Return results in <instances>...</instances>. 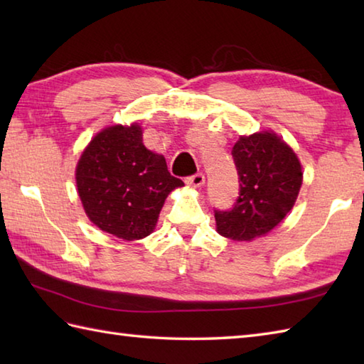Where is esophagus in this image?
I'll return each instance as SVG.
<instances>
[{
	"label": "esophagus",
	"instance_id": "esophagus-1",
	"mask_svg": "<svg viewBox=\"0 0 364 364\" xmlns=\"http://www.w3.org/2000/svg\"><path fill=\"white\" fill-rule=\"evenodd\" d=\"M186 184H188V186H192V188H202L205 184V175L203 173L192 175L186 180Z\"/></svg>",
	"mask_w": 364,
	"mask_h": 364
}]
</instances>
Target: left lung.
<instances>
[{
    "instance_id": "1",
    "label": "left lung",
    "mask_w": 364,
    "mask_h": 364,
    "mask_svg": "<svg viewBox=\"0 0 364 364\" xmlns=\"http://www.w3.org/2000/svg\"><path fill=\"white\" fill-rule=\"evenodd\" d=\"M233 158L241 194L233 210L215 211V231L239 242L266 236L296 205L304 181L300 159L272 129L239 136Z\"/></svg>"
}]
</instances>
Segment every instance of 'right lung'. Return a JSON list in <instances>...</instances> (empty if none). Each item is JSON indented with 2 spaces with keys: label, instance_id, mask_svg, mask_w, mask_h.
Masks as SVG:
<instances>
[{
  "label": "right lung",
  "instance_id": "right-lung-1",
  "mask_svg": "<svg viewBox=\"0 0 364 364\" xmlns=\"http://www.w3.org/2000/svg\"><path fill=\"white\" fill-rule=\"evenodd\" d=\"M142 127H106L92 137L75 168L78 196L89 220L105 233L137 241L153 233L167 196L184 183L166 158L146 149Z\"/></svg>",
  "mask_w": 364,
  "mask_h": 364
}]
</instances>
